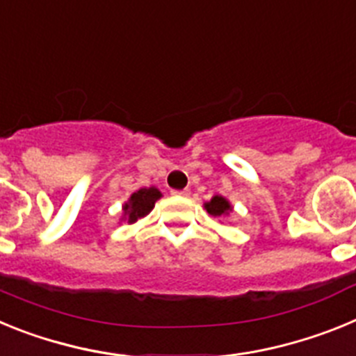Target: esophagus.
Returning a JSON list of instances; mask_svg holds the SVG:
<instances>
[{"mask_svg": "<svg viewBox=\"0 0 356 356\" xmlns=\"http://www.w3.org/2000/svg\"><path fill=\"white\" fill-rule=\"evenodd\" d=\"M175 196H188V188H184V191H172Z\"/></svg>", "mask_w": 356, "mask_h": 356, "instance_id": "esophagus-1", "label": "esophagus"}]
</instances>
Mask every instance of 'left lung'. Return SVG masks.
<instances>
[{
	"label": "left lung",
	"instance_id": "left-lung-1",
	"mask_svg": "<svg viewBox=\"0 0 356 356\" xmlns=\"http://www.w3.org/2000/svg\"><path fill=\"white\" fill-rule=\"evenodd\" d=\"M205 209L210 216L221 217V216H225V213H228L229 210H232V207H229V203L225 200V197L213 196L209 203H205Z\"/></svg>",
	"mask_w": 356,
	"mask_h": 356
}]
</instances>
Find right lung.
I'll list each match as a JSON object with an SVG mask.
<instances>
[{
	"label": "right lung",
	"instance_id": "add662e5",
	"mask_svg": "<svg viewBox=\"0 0 356 356\" xmlns=\"http://www.w3.org/2000/svg\"><path fill=\"white\" fill-rule=\"evenodd\" d=\"M160 196H162V194H160L155 187L140 188V191L131 194L130 201L122 207L124 216L128 217V222H135L139 217L147 216V213L151 212V209L155 207V201L159 200Z\"/></svg>",
	"mask_w": 356,
	"mask_h": 356
}]
</instances>
